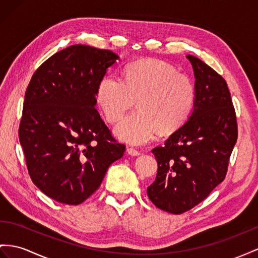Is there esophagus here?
I'll list each match as a JSON object with an SVG mask.
<instances>
[{
	"label": "esophagus",
	"instance_id": "esophagus-1",
	"mask_svg": "<svg viewBox=\"0 0 258 258\" xmlns=\"http://www.w3.org/2000/svg\"><path fill=\"white\" fill-rule=\"evenodd\" d=\"M127 154L131 156H140L141 155L140 151L134 149V148H127Z\"/></svg>",
	"mask_w": 258,
	"mask_h": 258
}]
</instances>
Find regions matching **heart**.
Returning <instances> with one entry per match:
<instances>
[{"label":"heart","mask_w":258,"mask_h":258,"mask_svg":"<svg viewBox=\"0 0 258 258\" xmlns=\"http://www.w3.org/2000/svg\"><path fill=\"white\" fill-rule=\"evenodd\" d=\"M195 88L192 81L166 62L155 58L126 66L124 82L104 76L97 87V102L105 120H120L137 99L138 110L118 122L114 134L121 141L142 145L158 132L170 133L185 122L192 110Z\"/></svg>","instance_id":"obj_1"}]
</instances>
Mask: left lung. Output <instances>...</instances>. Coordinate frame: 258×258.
I'll return each instance as SVG.
<instances>
[{
  "label": "left lung",
  "instance_id": "1",
  "mask_svg": "<svg viewBox=\"0 0 258 258\" xmlns=\"http://www.w3.org/2000/svg\"><path fill=\"white\" fill-rule=\"evenodd\" d=\"M195 77L194 108L187 121L151 153L158 162L147 187L155 206L183 214L203 202L228 170L237 140L235 111L226 81L193 55H186Z\"/></svg>",
  "mask_w": 258,
  "mask_h": 258
}]
</instances>
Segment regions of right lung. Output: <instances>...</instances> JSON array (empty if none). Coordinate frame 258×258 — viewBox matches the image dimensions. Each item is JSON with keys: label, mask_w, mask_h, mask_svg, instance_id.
Returning a JSON list of instances; mask_svg holds the SVG:
<instances>
[{"label": "right lung", "mask_w": 258, "mask_h": 258, "mask_svg": "<svg viewBox=\"0 0 258 258\" xmlns=\"http://www.w3.org/2000/svg\"><path fill=\"white\" fill-rule=\"evenodd\" d=\"M118 58L110 50L74 44L30 79L19 142L32 182L58 203L85 202L124 154L95 108L98 85Z\"/></svg>", "instance_id": "obj_1"}]
</instances>
